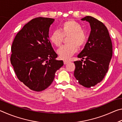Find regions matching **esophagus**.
<instances>
[{"mask_svg": "<svg viewBox=\"0 0 122 122\" xmlns=\"http://www.w3.org/2000/svg\"><path fill=\"white\" fill-rule=\"evenodd\" d=\"M68 62H69V61H67V60H65L63 61V63H64V64H65V65H66V64H67Z\"/></svg>", "mask_w": 122, "mask_h": 122, "instance_id": "34e87169", "label": "esophagus"}]
</instances>
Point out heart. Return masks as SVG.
<instances>
[{
	"instance_id": "obj_1",
	"label": "heart",
	"mask_w": 122,
	"mask_h": 122,
	"mask_svg": "<svg viewBox=\"0 0 122 122\" xmlns=\"http://www.w3.org/2000/svg\"><path fill=\"white\" fill-rule=\"evenodd\" d=\"M68 36V44L64 45L57 50L60 58L68 60L77 52L78 46H84L86 41V35L81 25L74 20H69L63 22L59 30H55L49 36L51 42L55 46H60L64 37Z\"/></svg>"
}]
</instances>
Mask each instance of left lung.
<instances>
[{
	"instance_id": "obj_1",
	"label": "left lung",
	"mask_w": 122,
	"mask_h": 122,
	"mask_svg": "<svg viewBox=\"0 0 122 122\" xmlns=\"http://www.w3.org/2000/svg\"><path fill=\"white\" fill-rule=\"evenodd\" d=\"M81 20L89 22L91 32L84 48L77 55L81 61L74 62V75L81 85L90 88L102 81L108 72L112 56V42L102 22L91 16Z\"/></svg>"
}]
</instances>
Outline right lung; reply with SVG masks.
Here are the masks:
<instances>
[{"mask_svg":"<svg viewBox=\"0 0 122 122\" xmlns=\"http://www.w3.org/2000/svg\"><path fill=\"white\" fill-rule=\"evenodd\" d=\"M52 18L38 17L29 21L14 38L11 63L18 79L30 89L41 92L52 83L55 74L63 65L57 60L49 40Z\"/></svg>","mask_w":122,"mask_h":122,"instance_id":"1","label":"right lung"}]
</instances>
